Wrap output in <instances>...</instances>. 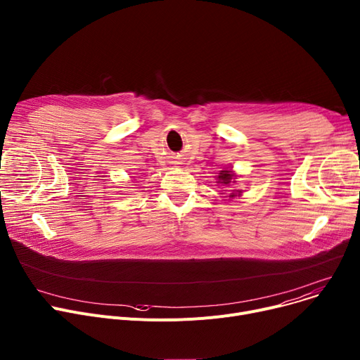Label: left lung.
<instances>
[{"label": "left lung", "mask_w": 360, "mask_h": 360, "mask_svg": "<svg viewBox=\"0 0 360 360\" xmlns=\"http://www.w3.org/2000/svg\"><path fill=\"white\" fill-rule=\"evenodd\" d=\"M233 174H231V171H221V174L219 175V182H221V184H230L231 182V179H233ZM230 197H234V194H231Z\"/></svg>", "instance_id": "left-lung-1"}]
</instances>
